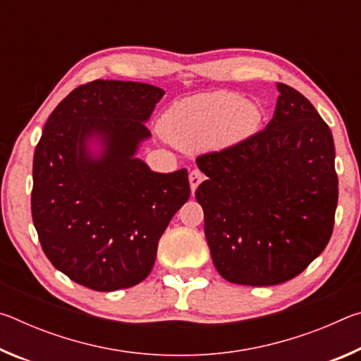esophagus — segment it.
<instances>
[{"mask_svg": "<svg viewBox=\"0 0 361 361\" xmlns=\"http://www.w3.org/2000/svg\"><path fill=\"white\" fill-rule=\"evenodd\" d=\"M204 180V173L200 172V170H192L191 173H189V185H191V191L194 192L195 188H197L200 183Z\"/></svg>", "mask_w": 361, "mask_h": 361, "instance_id": "1", "label": "esophagus"}]
</instances>
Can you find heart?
Wrapping results in <instances>:
<instances>
[{
	"mask_svg": "<svg viewBox=\"0 0 361 361\" xmlns=\"http://www.w3.org/2000/svg\"><path fill=\"white\" fill-rule=\"evenodd\" d=\"M261 111L235 92H210L173 103L162 116L166 138L180 148L240 142L258 129Z\"/></svg>",
	"mask_w": 361,
	"mask_h": 361,
	"instance_id": "1",
	"label": "heart"
}]
</instances>
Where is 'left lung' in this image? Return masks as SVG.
I'll return each instance as SVG.
<instances>
[{
	"instance_id": "8db88e82",
	"label": "left lung",
	"mask_w": 361,
	"mask_h": 361,
	"mask_svg": "<svg viewBox=\"0 0 361 361\" xmlns=\"http://www.w3.org/2000/svg\"><path fill=\"white\" fill-rule=\"evenodd\" d=\"M266 129L195 162L213 264L231 283L269 286L301 274L328 245L338 207L331 130L312 103L279 82Z\"/></svg>"
}]
</instances>
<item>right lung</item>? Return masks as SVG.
Here are the masks:
<instances>
[{"label": "right lung", "instance_id": "obj_1", "mask_svg": "<svg viewBox=\"0 0 361 361\" xmlns=\"http://www.w3.org/2000/svg\"><path fill=\"white\" fill-rule=\"evenodd\" d=\"M164 94L143 82L82 84L49 116L36 145L32 216L42 252L90 290L148 277L159 239L191 194L186 169L156 173L135 157ZM92 136L102 140L100 157L87 149Z\"/></svg>", "mask_w": 361, "mask_h": 361}]
</instances>
